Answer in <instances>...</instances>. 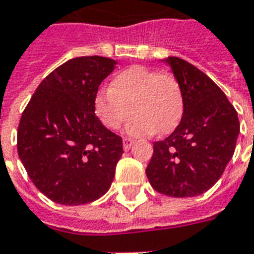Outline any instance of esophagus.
I'll return each instance as SVG.
<instances>
[{
    "label": "esophagus",
    "mask_w": 254,
    "mask_h": 254,
    "mask_svg": "<svg viewBox=\"0 0 254 254\" xmlns=\"http://www.w3.org/2000/svg\"><path fill=\"white\" fill-rule=\"evenodd\" d=\"M122 143H124V149H125V150H129L130 146L133 144V139H130V137H124V139H122Z\"/></svg>",
    "instance_id": "obj_1"
}]
</instances>
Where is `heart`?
Listing matches in <instances>:
<instances>
[{"label":"heart","instance_id":"heart-1","mask_svg":"<svg viewBox=\"0 0 254 254\" xmlns=\"http://www.w3.org/2000/svg\"><path fill=\"white\" fill-rule=\"evenodd\" d=\"M94 110L101 124L111 130L118 129L127 118L132 136L169 133L179 125L184 111V97L179 80L166 71L132 66L121 71L108 90H100Z\"/></svg>","mask_w":254,"mask_h":254}]
</instances>
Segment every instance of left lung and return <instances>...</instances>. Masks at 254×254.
Masks as SVG:
<instances>
[{
  "label": "left lung",
  "mask_w": 254,
  "mask_h": 254,
  "mask_svg": "<svg viewBox=\"0 0 254 254\" xmlns=\"http://www.w3.org/2000/svg\"><path fill=\"white\" fill-rule=\"evenodd\" d=\"M166 62L181 85L184 112L174 132L153 143L146 176L160 194L195 197L221 179L241 124L233 105L205 73L180 57Z\"/></svg>",
  "instance_id": "8db88e82"
}]
</instances>
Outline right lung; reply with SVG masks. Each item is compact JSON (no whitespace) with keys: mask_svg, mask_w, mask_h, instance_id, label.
Instances as JSON below:
<instances>
[{"mask_svg":"<svg viewBox=\"0 0 254 254\" xmlns=\"http://www.w3.org/2000/svg\"><path fill=\"white\" fill-rule=\"evenodd\" d=\"M115 60L71 59L39 84L18 127V154L32 183L62 205H83L111 187L122 137L101 124L94 100Z\"/></svg>","mask_w":254,"mask_h":254,"instance_id":"1","label":"right lung"}]
</instances>
